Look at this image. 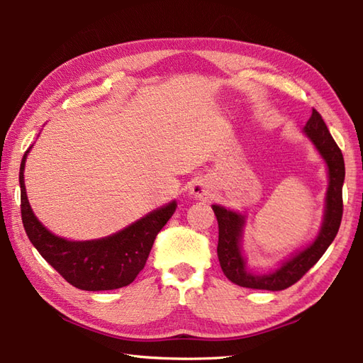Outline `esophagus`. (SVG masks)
<instances>
[{
	"label": "esophagus",
	"instance_id": "esophagus-1",
	"mask_svg": "<svg viewBox=\"0 0 363 363\" xmlns=\"http://www.w3.org/2000/svg\"><path fill=\"white\" fill-rule=\"evenodd\" d=\"M190 194L195 198H209L211 196V187L204 179H198L194 182V186L190 189Z\"/></svg>",
	"mask_w": 363,
	"mask_h": 363
}]
</instances>
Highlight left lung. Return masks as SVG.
<instances>
[{"label":"left lung","instance_id":"obj_1","mask_svg":"<svg viewBox=\"0 0 363 363\" xmlns=\"http://www.w3.org/2000/svg\"><path fill=\"white\" fill-rule=\"evenodd\" d=\"M306 134L326 160L329 168V189L326 196V213L320 234L309 248L298 252L295 257L284 262L281 268L269 274H252L246 269V264L240 252V237L245 220L242 215L226 211L221 206H212L218 221V246L217 254L223 273L230 282L240 287L254 290H284L296 284L309 269L317 264L329 245L334 242L343 215V181L345 160L342 150L330 135L325 120L317 111H312L309 121L306 123Z\"/></svg>","mask_w":363,"mask_h":363}]
</instances>
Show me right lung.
<instances>
[{
	"instance_id": "right-lung-1",
	"label": "right lung",
	"mask_w": 363,
	"mask_h": 363,
	"mask_svg": "<svg viewBox=\"0 0 363 363\" xmlns=\"http://www.w3.org/2000/svg\"><path fill=\"white\" fill-rule=\"evenodd\" d=\"M26 154L20 165L21 220L30 243L40 256L68 284L81 290H115L133 282L148 260L160 229L174 213L176 203L160 207L134 225L101 240L68 242L51 234L30 209L23 179Z\"/></svg>"
}]
</instances>
